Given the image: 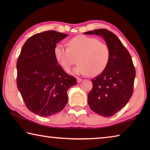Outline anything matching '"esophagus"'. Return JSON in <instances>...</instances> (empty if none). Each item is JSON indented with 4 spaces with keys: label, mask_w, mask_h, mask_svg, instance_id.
<instances>
[{
    "label": "esophagus",
    "mask_w": 150,
    "mask_h": 150,
    "mask_svg": "<svg viewBox=\"0 0 150 150\" xmlns=\"http://www.w3.org/2000/svg\"><path fill=\"white\" fill-rule=\"evenodd\" d=\"M77 83H80V82H81V81H82V79L77 77Z\"/></svg>",
    "instance_id": "esophagus-1"
}]
</instances>
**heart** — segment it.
Here are the masks:
<instances>
[{
    "label": "heart",
    "instance_id": "obj_1",
    "mask_svg": "<svg viewBox=\"0 0 150 150\" xmlns=\"http://www.w3.org/2000/svg\"><path fill=\"white\" fill-rule=\"evenodd\" d=\"M68 46L57 44L54 50V57L61 67L66 72L75 63L77 65L73 72L77 75L96 76L102 73L107 66L110 57L108 45L94 37L77 35L71 39Z\"/></svg>",
    "mask_w": 150,
    "mask_h": 150
}]
</instances>
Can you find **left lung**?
<instances>
[{"label":"left lung","mask_w":150,"mask_h":150,"mask_svg":"<svg viewBox=\"0 0 150 150\" xmlns=\"http://www.w3.org/2000/svg\"><path fill=\"white\" fill-rule=\"evenodd\" d=\"M103 37L110 50V57L105 69L92 79L93 88L88 95L91 110L109 117L125 106L133 93L135 68L130 54L118 38L105 29L84 33Z\"/></svg>","instance_id":"8db88e82"}]
</instances>
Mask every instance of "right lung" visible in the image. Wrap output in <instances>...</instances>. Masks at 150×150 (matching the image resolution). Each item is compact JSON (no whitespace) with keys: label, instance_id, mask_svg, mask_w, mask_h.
Returning a JSON list of instances; mask_svg holds the SVG:
<instances>
[{"label":"right lung","instance_id":"add662e5","mask_svg":"<svg viewBox=\"0 0 150 150\" xmlns=\"http://www.w3.org/2000/svg\"><path fill=\"white\" fill-rule=\"evenodd\" d=\"M67 34L54 30L33 35L26 40L17 61V87L28 110L35 115L52 116L68 101L67 91L76 79L58 65L54 50Z\"/></svg>","mask_w":150,"mask_h":150}]
</instances>
